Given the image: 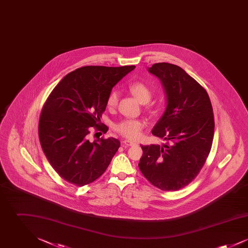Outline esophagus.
<instances>
[{
  "instance_id": "obj_1",
  "label": "esophagus",
  "mask_w": 248,
  "mask_h": 248,
  "mask_svg": "<svg viewBox=\"0 0 248 248\" xmlns=\"http://www.w3.org/2000/svg\"><path fill=\"white\" fill-rule=\"evenodd\" d=\"M123 145H124V147H130V146H134V145H136V143L134 141H131V140H124V141H123Z\"/></svg>"
}]
</instances>
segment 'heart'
<instances>
[{"label":"heart","instance_id":"heart-1","mask_svg":"<svg viewBox=\"0 0 248 248\" xmlns=\"http://www.w3.org/2000/svg\"><path fill=\"white\" fill-rule=\"evenodd\" d=\"M130 92L133 95L139 99L141 103H147L153 96V91L151 87L142 82H135L130 84ZM118 92L113 90L107 97V107L108 108H114L118 104ZM145 127V123L140 120H131L125 119L121 121L115 125V130L121 136L129 139L137 140L142 134V130Z\"/></svg>","mask_w":248,"mask_h":248}]
</instances>
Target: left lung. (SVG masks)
Instances as JSON below:
<instances>
[{
  "mask_svg": "<svg viewBox=\"0 0 248 248\" xmlns=\"http://www.w3.org/2000/svg\"><path fill=\"white\" fill-rule=\"evenodd\" d=\"M163 83L167 105L153 135L163 146H141L140 169L158 189L171 191L189 184L204 165L212 147L215 121L206 90L180 67L156 63L149 69Z\"/></svg>",
  "mask_w": 248,
  "mask_h": 248,
  "instance_id": "8db88e82",
  "label": "left lung"
}]
</instances>
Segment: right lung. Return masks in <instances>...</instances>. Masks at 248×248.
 <instances>
[{"label":"right lung","mask_w":248,"mask_h":248,"mask_svg":"<svg viewBox=\"0 0 248 248\" xmlns=\"http://www.w3.org/2000/svg\"><path fill=\"white\" fill-rule=\"evenodd\" d=\"M136 66H85L67 74L53 89L39 120V139L48 162L60 177L78 187L100 177L118 151L113 138L88 140L100 123L112 87Z\"/></svg>","instance_id":"1"}]
</instances>
